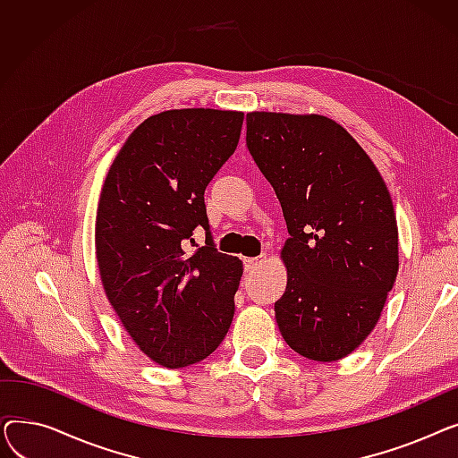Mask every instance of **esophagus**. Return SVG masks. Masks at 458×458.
<instances>
[{
	"label": "esophagus",
	"instance_id": "esophagus-1",
	"mask_svg": "<svg viewBox=\"0 0 458 458\" xmlns=\"http://www.w3.org/2000/svg\"><path fill=\"white\" fill-rule=\"evenodd\" d=\"M263 261H266V256H258V258H245V269L247 271H254L258 267L263 266Z\"/></svg>",
	"mask_w": 458,
	"mask_h": 458
}]
</instances>
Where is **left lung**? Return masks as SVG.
I'll use <instances>...</instances> for the list:
<instances>
[{
	"label": "left lung",
	"mask_w": 458,
	"mask_h": 458,
	"mask_svg": "<svg viewBox=\"0 0 458 458\" xmlns=\"http://www.w3.org/2000/svg\"><path fill=\"white\" fill-rule=\"evenodd\" d=\"M247 147L290 232L287 285L275 302L282 338L334 362L371 334L397 276L388 187L351 133L321 114L249 113Z\"/></svg>",
	"instance_id": "obj_1"
}]
</instances>
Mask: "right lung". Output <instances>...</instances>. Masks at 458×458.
I'll list each match as a JSON object with an SVG mask.
<instances>
[{"mask_svg": "<svg viewBox=\"0 0 458 458\" xmlns=\"http://www.w3.org/2000/svg\"><path fill=\"white\" fill-rule=\"evenodd\" d=\"M243 118L204 107L154 114L128 137L102 187L94 242L106 295L163 368L208 358L233 319L243 263L215 249L204 191L235 152ZM199 225L207 243L189 255L182 247Z\"/></svg>", "mask_w": 458, "mask_h": 458, "instance_id": "obj_1", "label": "right lung"}]
</instances>
